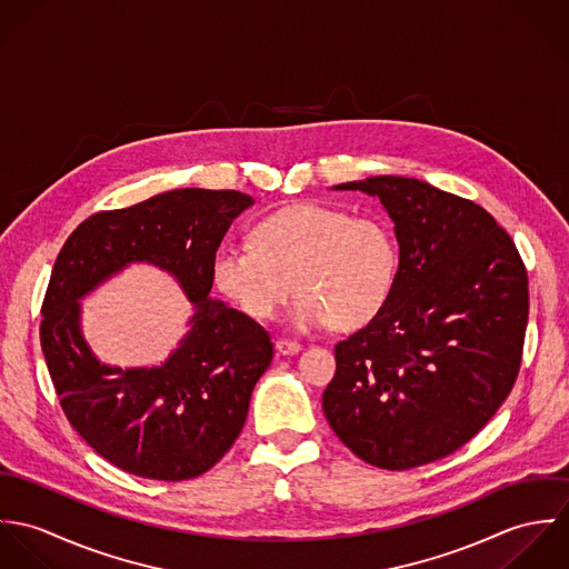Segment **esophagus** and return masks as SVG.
<instances>
[{
    "label": "esophagus",
    "mask_w": 569,
    "mask_h": 569,
    "mask_svg": "<svg viewBox=\"0 0 569 569\" xmlns=\"http://www.w3.org/2000/svg\"><path fill=\"white\" fill-rule=\"evenodd\" d=\"M276 350H278V355H298L302 350V343L291 341V339H278Z\"/></svg>",
    "instance_id": "obj_1"
}]
</instances>
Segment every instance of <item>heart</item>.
<instances>
[{
    "label": "heart",
    "instance_id": "1",
    "mask_svg": "<svg viewBox=\"0 0 569 569\" xmlns=\"http://www.w3.org/2000/svg\"><path fill=\"white\" fill-rule=\"evenodd\" d=\"M253 244L217 247L214 287L247 318L271 320L293 289L289 322L307 330L370 325L399 278V243L388 223L325 203H293L253 226Z\"/></svg>",
    "mask_w": 569,
    "mask_h": 569
}]
</instances>
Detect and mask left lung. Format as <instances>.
Returning <instances> with one entry per match:
<instances>
[{"label": "left lung", "mask_w": 569, "mask_h": 569, "mask_svg": "<svg viewBox=\"0 0 569 569\" xmlns=\"http://www.w3.org/2000/svg\"><path fill=\"white\" fill-rule=\"evenodd\" d=\"M332 190L379 197L399 278L386 309L335 346L326 420L363 462L406 471L469 442L510 395L528 326V273L503 228L469 199L411 177Z\"/></svg>", "instance_id": "8db88e82"}]
</instances>
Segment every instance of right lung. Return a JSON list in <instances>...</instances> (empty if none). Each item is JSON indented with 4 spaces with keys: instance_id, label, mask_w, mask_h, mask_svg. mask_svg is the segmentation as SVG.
<instances>
[{
    "instance_id": "obj_1",
    "label": "right lung",
    "mask_w": 569,
    "mask_h": 569,
    "mask_svg": "<svg viewBox=\"0 0 569 569\" xmlns=\"http://www.w3.org/2000/svg\"><path fill=\"white\" fill-rule=\"evenodd\" d=\"M253 206L239 190L179 188L84 219L57 256L43 298L41 348L61 407L113 467L163 482L212 469L243 429L269 368V332L212 300V253ZM131 261L170 272L196 305L191 330L160 367L113 369L83 341L78 300Z\"/></svg>"
}]
</instances>
